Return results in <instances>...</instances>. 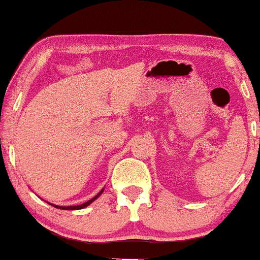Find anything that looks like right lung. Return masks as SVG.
<instances>
[{"label":"right lung","mask_w":260,"mask_h":260,"mask_svg":"<svg viewBox=\"0 0 260 260\" xmlns=\"http://www.w3.org/2000/svg\"><path fill=\"white\" fill-rule=\"evenodd\" d=\"M102 193H103V189H102L101 191H99V193H98L97 195H95L94 198H92L91 200H88L87 202H85V204L79 205V206H69V207H62V206H56V205H52V204H51V205L53 206V207L59 208V209H70V211H74V209H81V208H85V207H86V206H88L90 204H92V202H93V201L95 200V199H97Z\"/></svg>","instance_id":"1"}]
</instances>
